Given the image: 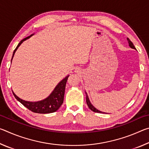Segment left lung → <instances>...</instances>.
I'll use <instances>...</instances> for the list:
<instances>
[{
  "instance_id": "left-lung-1",
  "label": "left lung",
  "mask_w": 149,
  "mask_h": 149,
  "mask_svg": "<svg viewBox=\"0 0 149 149\" xmlns=\"http://www.w3.org/2000/svg\"><path fill=\"white\" fill-rule=\"evenodd\" d=\"M127 40L128 41V43H129V46L132 48V49H135V47H134V45H133V42L130 41V39L127 38ZM85 94H86V102H87V104L88 106V107H89L91 110L93 112H98V113H105V112H101V111L99 110L98 109H97L94 106H93L91 103L90 100H89V97H88V95L87 94V93L85 92Z\"/></svg>"
}]
</instances>
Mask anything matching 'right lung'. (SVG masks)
<instances>
[{
	"label": "right lung",
	"instance_id": "add662e5",
	"mask_svg": "<svg viewBox=\"0 0 149 149\" xmlns=\"http://www.w3.org/2000/svg\"><path fill=\"white\" fill-rule=\"evenodd\" d=\"M33 35L34 34H32L30 35V36L26 37V38L22 39V41L19 42V44L17 45L16 49L14 50L11 62L12 59H13L15 52H16L17 49H18V47L21 45L22 42L26 41L27 39L30 38V37ZM69 76V75H67V76L64 78L61 81H60L58 83V84L55 87L54 89L52 91V92L50 93L49 97L43 100H40V101H26V100H22V99L19 98L13 91H12V93H13V95H14L15 98H16L19 102H21L25 107L28 108L29 110L32 111V112L35 113H39V114H49V113L54 112L58 110V108L61 107L63 101H64L65 85H66L67 80L68 79Z\"/></svg>",
	"mask_w": 149,
	"mask_h": 149
}]
</instances>
